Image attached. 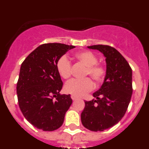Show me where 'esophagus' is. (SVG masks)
<instances>
[{
  "mask_svg": "<svg viewBox=\"0 0 149 149\" xmlns=\"http://www.w3.org/2000/svg\"><path fill=\"white\" fill-rule=\"evenodd\" d=\"M72 100H73V101H74V100L77 99V97H75V96H73V95H72Z\"/></svg>",
  "mask_w": 149,
  "mask_h": 149,
  "instance_id": "obj_1",
  "label": "esophagus"
}]
</instances>
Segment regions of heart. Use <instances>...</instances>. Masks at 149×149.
<instances>
[{
	"label": "heart",
	"mask_w": 149,
	"mask_h": 149,
	"mask_svg": "<svg viewBox=\"0 0 149 149\" xmlns=\"http://www.w3.org/2000/svg\"><path fill=\"white\" fill-rule=\"evenodd\" d=\"M74 57L86 66V75H90L95 82H101L105 75V68L98 63L97 56L91 51L77 52ZM56 70L61 77L67 79L71 75V63L66 56H62L56 62ZM93 89V83L89 78L72 79L65 84L64 90L75 97H82Z\"/></svg>",
	"instance_id": "b5f03b06"
}]
</instances>
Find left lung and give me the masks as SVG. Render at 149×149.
I'll list each match as a JSON object with an SVG mask.
<instances>
[{
    "label": "left lung",
    "mask_w": 149,
    "mask_h": 149,
    "mask_svg": "<svg viewBox=\"0 0 149 149\" xmlns=\"http://www.w3.org/2000/svg\"><path fill=\"white\" fill-rule=\"evenodd\" d=\"M88 48L98 50L106 61V74L102 86L85 101L81 113L83 125L92 131H103L116 125L127 111L132 95V69L116 48L97 45Z\"/></svg>",
    "instance_id": "obj_1"
}]
</instances>
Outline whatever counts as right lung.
Instances as JSON below:
<instances>
[{"label":"right lung","instance_id":"1","mask_svg":"<svg viewBox=\"0 0 149 149\" xmlns=\"http://www.w3.org/2000/svg\"><path fill=\"white\" fill-rule=\"evenodd\" d=\"M73 45L48 43L39 45L24 60L17 83L18 105L25 119L45 131L58 129L72 100L60 95L63 81L56 62Z\"/></svg>","mask_w":149,"mask_h":149}]
</instances>
